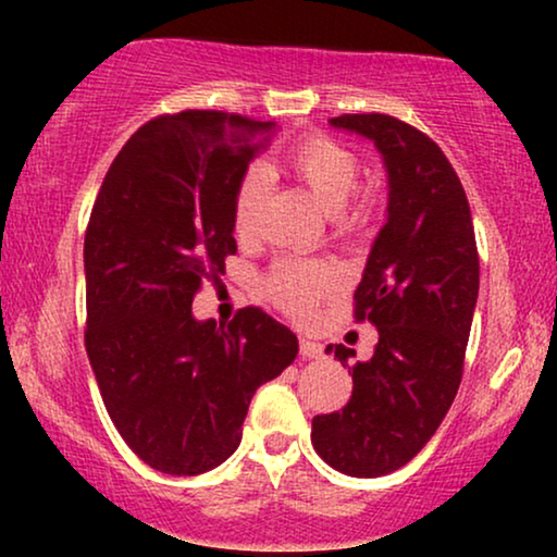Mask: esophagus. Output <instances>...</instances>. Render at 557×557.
I'll return each mask as SVG.
<instances>
[{
  "label": "esophagus",
  "mask_w": 557,
  "mask_h": 557,
  "mask_svg": "<svg viewBox=\"0 0 557 557\" xmlns=\"http://www.w3.org/2000/svg\"><path fill=\"white\" fill-rule=\"evenodd\" d=\"M299 349H301V357H307V360H322V357H324V347L319 345V342H311V339L301 337Z\"/></svg>",
  "instance_id": "34e87169"
}]
</instances>
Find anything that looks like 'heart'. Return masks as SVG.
Here are the masks:
<instances>
[{
	"label": "heart",
	"instance_id": "b5f03b06",
	"mask_svg": "<svg viewBox=\"0 0 557 557\" xmlns=\"http://www.w3.org/2000/svg\"><path fill=\"white\" fill-rule=\"evenodd\" d=\"M284 166L317 197V202L330 212L332 225L342 235L360 233L372 218L370 197L349 200L360 182V159L342 144L326 136H307L286 151ZM265 177L258 166L243 174L233 195V227L240 238L256 235L263 218ZM334 286V276L326 265L281 261L269 276V294L281 309L292 317H304L311 304Z\"/></svg>",
	"mask_w": 557,
	"mask_h": 557
}]
</instances>
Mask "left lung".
<instances>
[{"label":"left lung","instance_id":"8db88e82","mask_svg":"<svg viewBox=\"0 0 557 557\" xmlns=\"http://www.w3.org/2000/svg\"><path fill=\"white\" fill-rule=\"evenodd\" d=\"M334 128L375 144L387 174V218L355 292V319L375 324V355L354 362L352 398L311 421L332 469L383 476L406 467L459 391L479 296V256L467 193L436 141L385 113H345ZM326 352L348 368L355 349Z\"/></svg>","mask_w":557,"mask_h":557}]
</instances>
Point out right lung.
Masks as SVG:
<instances>
[{"mask_svg": "<svg viewBox=\"0 0 557 557\" xmlns=\"http://www.w3.org/2000/svg\"><path fill=\"white\" fill-rule=\"evenodd\" d=\"M273 121L182 111L144 124L106 172L90 212L86 349L103 406L151 469L195 476L240 444L250 398L299 352L258 307L195 319L202 278L225 271L233 195Z\"/></svg>", "mask_w": 557, "mask_h": 557, "instance_id": "1", "label": "right lung"}]
</instances>
